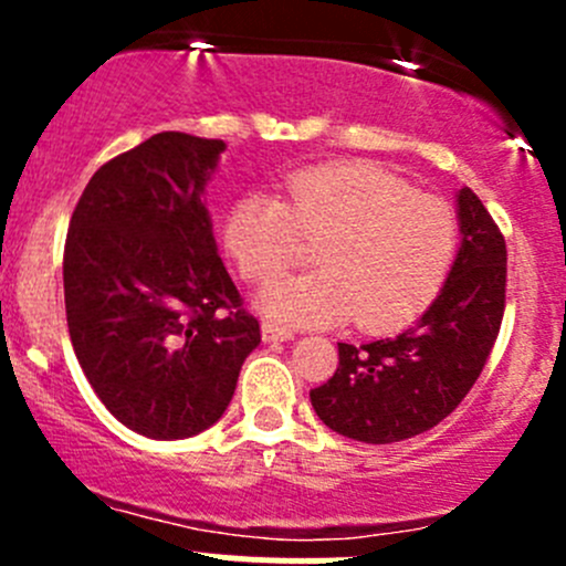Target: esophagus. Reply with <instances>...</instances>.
Returning a JSON list of instances; mask_svg holds the SVG:
<instances>
[{"label":"esophagus","mask_w":566,"mask_h":566,"mask_svg":"<svg viewBox=\"0 0 566 566\" xmlns=\"http://www.w3.org/2000/svg\"><path fill=\"white\" fill-rule=\"evenodd\" d=\"M262 342H290L293 339V331L284 328V325L279 323H262Z\"/></svg>","instance_id":"obj_1"}]
</instances>
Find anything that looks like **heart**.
Returning <instances> with one entry per match:
<instances>
[{
	"mask_svg": "<svg viewBox=\"0 0 566 566\" xmlns=\"http://www.w3.org/2000/svg\"><path fill=\"white\" fill-rule=\"evenodd\" d=\"M295 227L323 235L319 271L276 276L256 293L262 315L293 325L356 317L367 334L419 319L441 293L454 254L458 219L443 199L416 193L399 177L364 161L323 164L284 180L273 193H243L224 219V249L247 279L273 276L293 256Z\"/></svg>",
	"mask_w": 566,
	"mask_h": 566,
	"instance_id": "1",
	"label": "heart"
}]
</instances>
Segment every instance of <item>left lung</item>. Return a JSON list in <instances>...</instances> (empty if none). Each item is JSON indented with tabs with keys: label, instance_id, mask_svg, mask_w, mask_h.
Wrapping results in <instances>:
<instances>
[{
	"label": "left lung",
	"instance_id": "obj_1",
	"mask_svg": "<svg viewBox=\"0 0 566 566\" xmlns=\"http://www.w3.org/2000/svg\"><path fill=\"white\" fill-rule=\"evenodd\" d=\"M458 227L452 271L413 328L339 342L334 378L310 391L328 430L361 443L405 441L447 419L476 384L504 317L506 247L468 186L458 191Z\"/></svg>",
	"mask_w": 566,
	"mask_h": 566
}]
</instances>
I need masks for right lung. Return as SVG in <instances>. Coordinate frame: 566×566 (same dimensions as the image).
Returning <instances> with one entry per match:
<instances>
[{"instance_id":"right-lung-1","label":"right lung","mask_w":566,"mask_h":566,"mask_svg":"<svg viewBox=\"0 0 566 566\" xmlns=\"http://www.w3.org/2000/svg\"><path fill=\"white\" fill-rule=\"evenodd\" d=\"M224 150L177 130L150 136L93 175L67 230L78 364L108 413L156 441L213 427L260 345L205 205Z\"/></svg>"}]
</instances>
